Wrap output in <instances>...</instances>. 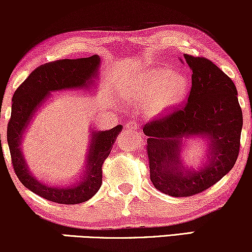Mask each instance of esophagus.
Here are the masks:
<instances>
[{"mask_svg":"<svg viewBox=\"0 0 252 252\" xmlns=\"http://www.w3.org/2000/svg\"><path fill=\"white\" fill-rule=\"evenodd\" d=\"M125 126H126V128H129V129H133V130L137 129V124H136V122H132V120H129V122H127Z\"/></svg>","mask_w":252,"mask_h":252,"instance_id":"obj_1","label":"esophagus"}]
</instances>
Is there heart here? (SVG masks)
Segmentation results:
<instances>
[{
    "instance_id": "obj_1",
    "label": "heart",
    "mask_w": 252,
    "mask_h": 252,
    "mask_svg": "<svg viewBox=\"0 0 252 252\" xmlns=\"http://www.w3.org/2000/svg\"><path fill=\"white\" fill-rule=\"evenodd\" d=\"M188 79L180 71L153 67L133 77L122 89L126 102H143L147 113L164 115L184 101Z\"/></svg>"
}]
</instances>
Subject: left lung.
<instances>
[{"mask_svg":"<svg viewBox=\"0 0 252 252\" xmlns=\"http://www.w3.org/2000/svg\"><path fill=\"white\" fill-rule=\"evenodd\" d=\"M184 57L192 72L187 103L143 126L150 180L155 188L173 197L199 194L232 170L243 125L232 79L204 57ZM198 137L208 142L207 161L198 169L185 167L181 159L184 142Z\"/></svg>","mask_w":252,"mask_h":252,"instance_id":"left-lung-1","label":"left lung"}]
</instances>
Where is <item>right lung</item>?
Here are the masks:
<instances>
[{"mask_svg": "<svg viewBox=\"0 0 252 252\" xmlns=\"http://www.w3.org/2000/svg\"><path fill=\"white\" fill-rule=\"evenodd\" d=\"M99 64L101 58L98 55H94L41 65L13 94L11 117L6 130L12 166L20 182L27 189L48 201L60 204H79L91 199L101 188L103 161L110 155L123 126L118 125L109 130H91L84 170L80 178L68 186L49 185L31 173L22 149L24 135L37 110L50 98L51 93L92 88L98 75Z\"/></svg>", "mask_w": 252, "mask_h": 252, "instance_id": "1", "label": "right lung"}]
</instances>
